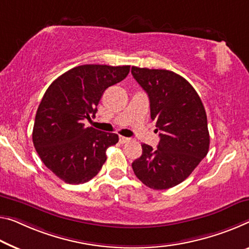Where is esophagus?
<instances>
[{
	"label": "esophagus",
	"mask_w": 249,
	"mask_h": 249,
	"mask_svg": "<svg viewBox=\"0 0 249 249\" xmlns=\"http://www.w3.org/2000/svg\"><path fill=\"white\" fill-rule=\"evenodd\" d=\"M119 141H120V143H125V142H128V141H130V138L120 136V138H119Z\"/></svg>",
	"instance_id": "1"
}]
</instances>
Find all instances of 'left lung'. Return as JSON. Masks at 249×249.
<instances>
[{
  "instance_id": "left-lung-1",
  "label": "left lung",
  "mask_w": 249,
  "mask_h": 249,
  "mask_svg": "<svg viewBox=\"0 0 249 249\" xmlns=\"http://www.w3.org/2000/svg\"><path fill=\"white\" fill-rule=\"evenodd\" d=\"M131 73L148 93L151 119L160 131L157 149L141 144L133 173L149 188L169 189L188 178L208 154L204 105L193 86L173 71L132 67Z\"/></svg>"
}]
</instances>
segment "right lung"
<instances>
[{"label":"right lung","instance_id":"right-lung-1","mask_svg":"<svg viewBox=\"0 0 249 249\" xmlns=\"http://www.w3.org/2000/svg\"><path fill=\"white\" fill-rule=\"evenodd\" d=\"M130 66L86 64L55 79L42 98L32 139L43 163L61 180L85 183L97 176L106 151L119 141L116 133L86 127L97 113L105 91L128 75Z\"/></svg>","mask_w":249,"mask_h":249}]
</instances>
